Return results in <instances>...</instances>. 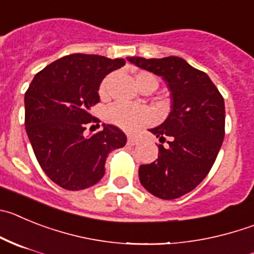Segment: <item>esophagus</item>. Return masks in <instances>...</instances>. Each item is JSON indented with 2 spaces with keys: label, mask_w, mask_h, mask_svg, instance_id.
Returning a JSON list of instances; mask_svg holds the SVG:
<instances>
[{
  "label": "esophagus",
  "mask_w": 254,
  "mask_h": 254,
  "mask_svg": "<svg viewBox=\"0 0 254 254\" xmlns=\"http://www.w3.org/2000/svg\"><path fill=\"white\" fill-rule=\"evenodd\" d=\"M137 142H138V139H137L136 137L128 136V143H129V145H137Z\"/></svg>",
  "instance_id": "34e87169"
}]
</instances>
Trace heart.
Masks as SVG:
<instances>
[{"label":"heart","mask_w":254,"mask_h":254,"mask_svg":"<svg viewBox=\"0 0 254 254\" xmlns=\"http://www.w3.org/2000/svg\"><path fill=\"white\" fill-rule=\"evenodd\" d=\"M111 80V76H107L99 85V95L102 98H106L108 94V84ZM137 87L141 88L145 83H153L157 88V80L152 74L147 71H138L134 75ZM106 121L111 125L120 127L121 129H125L127 132L136 131L137 128L142 126L148 125L153 121V113L151 109L143 106H128L123 103H115L109 106L106 109Z\"/></svg>","instance_id":"b5f03b06"}]
</instances>
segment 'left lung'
I'll return each instance as SVG.
<instances>
[{
	"label": "left lung",
	"mask_w": 254,
	"mask_h": 254,
	"mask_svg": "<svg viewBox=\"0 0 254 254\" xmlns=\"http://www.w3.org/2000/svg\"><path fill=\"white\" fill-rule=\"evenodd\" d=\"M138 68L160 75L171 92V112L150 129L160 142L159 157L138 170L142 186L160 199H178L199 185L215 162L225 134L224 99L204 71L184 59L128 58Z\"/></svg>",
	"instance_id": "left-lung-1"
}]
</instances>
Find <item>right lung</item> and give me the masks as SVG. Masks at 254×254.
<instances>
[{
    "label": "right lung",
    "mask_w": 254,
    "mask_h": 254,
    "mask_svg": "<svg viewBox=\"0 0 254 254\" xmlns=\"http://www.w3.org/2000/svg\"><path fill=\"white\" fill-rule=\"evenodd\" d=\"M125 59L71 54L51 63L32 79L25 93V126L44 173L66 190H83L104 175L106 159L127 137L118 127L87 137L90 123L99 122L90 108L99 103L98 89L107 74Z\"/></svg>",
    "instance_id": "add662e5"
}]
</instances>
